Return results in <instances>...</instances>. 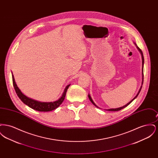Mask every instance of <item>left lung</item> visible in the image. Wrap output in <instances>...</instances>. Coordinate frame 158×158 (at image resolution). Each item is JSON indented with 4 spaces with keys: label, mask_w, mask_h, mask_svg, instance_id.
Returning a JSON list of instances; mask_svg holds the SVG:
<instances>
[{
    "label": "left lung",
    "mask_w": 158,
    "mask_h": 158,
    "mask_svg": "<svg viewBox=\"0 0 158 158\" xmlns=\"http://www.w3.org/2000/svg\"><path fill=\"white\" fill-rule=\"evenodd\" d=\"M135 45H136V47H137V49L139 50V51L140 52V53H141V54H142V85H143V64H144V57H143V52H142V50H141V49L140 48H139V47H138L137 45H136V44L135 43ZM142 85L141 86V87H140V89L139 90V92H138V93H137V94L136 95V96H135V98H133V99H131V101H130L128 103H127L126 105H124L123 106H121V107H120V108H111V109H108V110H107V111H120L121 110H122V109H123L124 108H125V107H126L127 106L129 105L135 98H137V97L138 96V95L139 94V93H140V90H141V89H142ZM88 97H89V100H90V101H91V102L94 104V105H95L96 107H97V108H99L97 105H96L95 103H94V102L93 101V100L92 99V98L90 97V95H88Z\"/></svg>",
    "instance_id": "1"
}]
</instances>
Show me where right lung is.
<instances>
[{"instance_id": "add662e5", "label": "right lung", "mask_w": 158, "mask_h": 158, "mask_svg": "<svg viewBox=\"0 0 158 158\" xmlns=\"http://www.w3.org/2000/svg\"><path fill=\"white\" fill-rule=\"evenodd\" d=\"M12 82H13L14 89H15V92H16L17 95L25 105H28L29 107H30L33 110H35L38 111H43V112L50 111L55 110L57 107H59L60 105L61 104V103L63 102L64 98H65V96H66V92L70 86V85H68V86L66 87L65 89L63 92V95L58 100H57L54 102H40L38 101H35L34 99H31V98L27 97V96H25V95H23V92L17 86V85L15 83V79H14V77L13 75H12Z\"/></svg>"}]
</instances>
